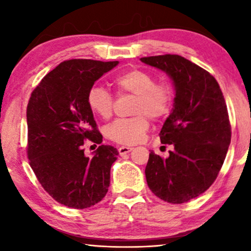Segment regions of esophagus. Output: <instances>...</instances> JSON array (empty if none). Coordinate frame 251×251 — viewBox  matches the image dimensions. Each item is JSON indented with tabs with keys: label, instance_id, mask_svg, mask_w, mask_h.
Here are the masks:
<instances>
[{
	"label": "esophagus",
	"instance_id": "1",
	"mask_svg": "<svg viewBox=\"0 0 251 251\" xmlns=\"http://www.w3.org/2000/svg\"><path fill=\"white\" fill-rule=\"evenodd\" d=\"M132 150H133V147H130V146H121V147H120V149H119V153H120V155L123 156V155H126V154H128V153L131 152Z\"/></svg>",
	"mask_w": 251,
	"mask_h": 251
}]
</instances>
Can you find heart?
I'll list each match as a JSON object with an SVG mask.
<instances>
[{
    "label": "heart",
    "instance_id": "heart-1",
    "mask_svg": "<svg viewBox=\"0 0 251 251\" xmlns=\"http://www.w3.org/2000/svg\"><path fill=\"white\" fill-rule=\"evenodd\" d=\"M119 94L136 96L133 114L129 119H118L106 126L105 135L113 142L122 145H133L144 138L149 130V116L159 120L169 113L173 105V91L169 85L155 83V77L150 72L132 68L119 74L114 78ZM90 111L101 119H109L113 113L114 98L107 89L94 85L87 95Z\"/></svg>",
    "mask_w": 251,
    "mask_h": 251
}]
</instances>
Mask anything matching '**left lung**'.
<instances>
[{"label": "left lung", "mask_w": 251, "mask_h": 251, "mask_svg": "<svg viewBox=\"0 0 251 251\" xmlns=\"http://www.w3.org/2000/svg\"><path fill=\"white\" fill-rule=\"evenodd\" d=\"M173 81L174 106L160 132L174 146L162 159L150 153L145 175L150 190L169 203L195 199L214 183L224 163L231 125L218 82L210 73L178 54L140 58Z\"/></svg>", "instance_id": "1"}]
</instances>
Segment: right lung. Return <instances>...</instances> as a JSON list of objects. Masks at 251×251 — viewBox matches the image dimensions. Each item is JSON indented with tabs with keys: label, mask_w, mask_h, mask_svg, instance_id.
<instances>
[{
	"label": "right lung",
	"mask_w": 251,
	"mask_h": 251,
	"mask_svg": "<svg viewBox=\"0 0 251 251\" xmlns=\"http://www.w3.org/2000/svg\"><path fill=\"white\" fill-rule=\"evenodd\" d=\"M119 61L72 59L48 73L27 106L29 164L42 187L59 203L85 209L102 200L118 150L100 145L92 157L83 144H101L87 95L95 82Z\"/></svg>",
	"instance_id": "add662e5"
}]
</instances>
